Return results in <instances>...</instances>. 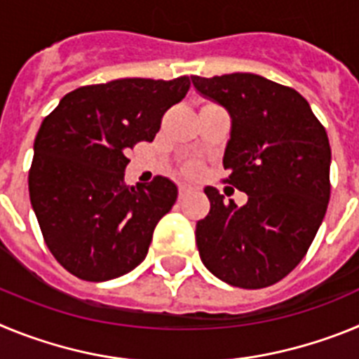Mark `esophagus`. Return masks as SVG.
Masks as SVG:
<instances>
[{
  "label": "esophagus",
  "mask_w": 359,
  "mask_h": 359,
  "mask_svg": "<svg viewBox=\"0 0 359 359\" xmlns=\"http://www.w3.org/2000/svg\"><path fill=\"white\" fill-rule=\"evenodd\" d=\"M192 192H196V187L189 185V183H180V198H187Z\"/></svg>",
  "instance_id": "34e87169"
}]
</instances>
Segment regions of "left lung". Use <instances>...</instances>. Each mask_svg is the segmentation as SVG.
Returning a JSON list of instances; mask_svg holds the SVG:
<instances>
[{
    "mask_svg": "<svg viewBox=\"0 0 359 359\" xmlns=\"http://www.w3.org/2000/svg\"><path fill=\"white\" fill-rule=\"evenodd\" d=\"M192 82L230 113L224 182L248 194L237 207L205 189L210 212L196 224L199 257L230 286L268 287L302 261L327 210V133L298 91L255 73L194 75Z\"/></svg>",
    "mask_w": 359,
    "mask_h": 359,
    "instance_id": "8db88e82",
    "label": "left lung"
}]
</instances>
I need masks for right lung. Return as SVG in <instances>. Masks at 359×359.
Wrapping results in <instances>:
<instances>
[{
	"instance_id": "obj_1",
	"label": "right lung",
	"mask_w": 359,
	"mask_h": 359,
	"mask_svg": "<svg viewBox=\"0 0 359 359\" xmlns=\"http://www.w3.org/2000/svg\"><path fill=\"white\" fill-rule=\"evenodd\" d=\"M187 75L118 79L65 95L34 142L28 192L44 243L82 280L122 277L147 255L177 187L163 176L128 187V151L152 142L165 111L183 100Z\"/></svg>"
}]
</instances>
